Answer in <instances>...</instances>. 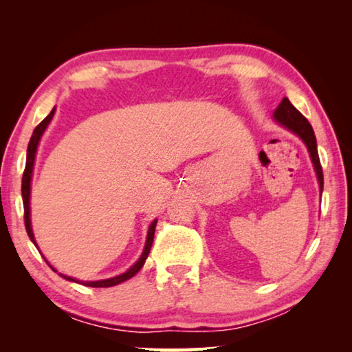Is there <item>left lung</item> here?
<instances>
[{"mask_svg": "<svg viewBox=\"0 0 352 352\" xmlns=\"http://www.w3.org/2000/svg\"><path fill=\"white\" fill-rule=\"evenodd\" d=\"M273 121L279 124L281 127L287 129L289 132L295 133L298 138L305 142L307 147L309 157H311V162L314 164L315 174H317L320 194L323 192V169H321V164H320L317 140H315V133L311 124H309L307 119L290 104V100L287 98H284L283 102L278 105V109L273 111Z\"/></svg>", "mask_w": 352, "mask_h": 352, "instance_id": "obj_1", "label": "left lung"}]
</instances>
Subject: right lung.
I'll return each instance as SVG.
<instances>
[{
    "instance_id": "obj_1",
    "label": "right lung",
    "mask_w": 352,
    "mask_h": 352,
    "mask_svg": "<svg viewBox=\"0 0 352 352\" xmlns=\"http://www.w3.org/2000/svg\"><path fill=\"white\" fill-rule=\"evenodd\" d=\"M54 113H56V107L51 110L50 115H47L43 121H41L37 127H35L34 133L31 136V141H29V146H28V153H26V168H25V174H23V182H21V195H23V206H25V225H26V231H28V236L29 239L32 241V243L35 247H37V242H35V237L32 233V225H31V182H32V172H34V164H35V155H37V148L40 144V140L41 136H43L45 130L50 126L51 119L54 118ZM155 226H157V219L153 220V222L148 225V230H147V237H146V243H144V250H142V253L140 256V259L135 262V264L130 267L129 270H126L121 275H116L113 278H107V279H99V281H79V279H76L73 276H67L63 275V273H58L62 278L68 279V281H73V283H79L82 285H87V287H113V285L116 284H121L124 281H127L132 276H135L136 273H138L142 265H144V262L147 259L148 253H151V248H152V242H153V234H155ZM38 248V247H37ZM47 262V261H46ZM50 264V262H47ZM50 267L54 272H57L54 267L50 264Z\"/></svg>"
}]
</instances>
